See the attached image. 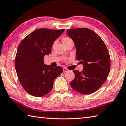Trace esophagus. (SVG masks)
Instances as JSON below:
<instances>
[{"instance_id":"34e87169","label":"esophagus","mask_w":126,"mask_h":126,"mask_svg":"<svg viewBox=\"0 0 126 126\" xmlns=\"http://www.w3.org/2000/svg\"><path fill=\"white\" fill-rule=\"evenodd\" d=\"M63 72H64L69 71V70H68V69H67V68H63Z\"/></svg>"}]
</instances>
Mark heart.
<instances>
[{
    "instance_id": "b5f03b06",
    "label": "heart",
    "mask_w": 126,
    "mask_h": 126,
    "mask_svg": "<svg viewBox=\"0 0 126 126\" xmlns=\"http://www.w3.org/2000/svg\"><path fill=\"white\" fill-rule=\"evenodd\" d=\"M71 40V39H70L69 38H68V37H64L63 38V43L64 42H67V41H68V40Z\"/></svg>"
}]
</instances>
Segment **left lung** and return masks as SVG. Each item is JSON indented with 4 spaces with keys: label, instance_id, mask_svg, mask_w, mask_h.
Returning <instances> with one entry per match:
<instances>
[{
    "label": "left lung",
    "instance_id": "obj_1",
    "mask_svg": "<svg viewBox=\"0 0 126 126\" xmlns=\"http://www.w3.org/2000/svg\"><path fill=\"white\" fill-rule=\"evenodd\" d=\"M67 34L75 44L76 59L83 65L82 72L74 70L75 78L70 84L77 92L89 94L97 91L108 77L110 68L109 52L103 40L91 29H71Z\"/></svg>",
    "mask_w": 126,
    "mask_h": 126
}]
</instances>
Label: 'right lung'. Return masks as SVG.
I'll list each match as a JSON object with an SVG mask.
<instances>
[{"label": "right lung", "instance_id": "1", "mask_svg": "<svg viewBox=\"0 0 126 126\" xmlns=\"http://www.w3.org/2000/svg\"><path fill=\"white\" fill-rule=\"evenodd\" d=\"M64 30L38 29L19 45L15 59L16 74L23 88L31 95L42 97L49 93L54 79L62 73L61 67L46 65L44 57L50 54L53 42Z\"/></svg>", "mask_w": 126, "mask_h": 126}]
</instances>
